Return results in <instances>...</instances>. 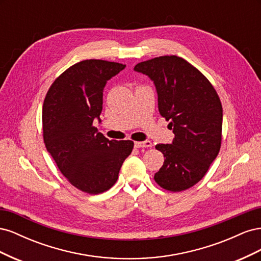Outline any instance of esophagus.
Instances as JSON below:
<instances>
[{"label": "esophagus", "mask_w": 261, "mask_h": 261, "mask_svg": "<svg viewBox=\"0 0 261 261\" xmlns=\"http://www.w3.org/2000/svg\"><path fill=\"white\" fill-rule=\"evenodd\" d=\"M152 144L151 141L145 140V141H135V148H147V147H151Z\"/></svg>", "instance_id": "34e87169"}]
</instances>
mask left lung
Listing matches in <instances>:
<instances>
[{
	"label": "left lung",
	"mask_w": 261,
	"mask_h": 261,
	"mask_svg": "<svg viewBox=\"0 0 261 261\" xmlns=\"http://www.w3.org/2000/svg\"><path fill=\"white\" fill-rule=\"evenodd\" d=\"M153 81L158 107L174 133L172 144H158L165 156L154 174L165 191L191 188L206 175L222 141V105L200 70L176 55L140 62L134 68Z\"/></svg>",
	"instance_id": "obj_1"
}]
</instances>
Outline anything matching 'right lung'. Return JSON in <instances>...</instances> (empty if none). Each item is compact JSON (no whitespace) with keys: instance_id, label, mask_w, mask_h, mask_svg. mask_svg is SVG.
Here are the masks:
<instances>
[{"instance_id":"add662e5","label":"right lung","mask_w":261,"mask_h":261,"mask_svg":"<svg viewBox=\"0 0 261 261\" xmlns=\"http://www.w3.org/2000/svg\"><path fill=\"white\" fill-rule=\"evenodd\" d=\"M125 68L105 60H85L53 82L42 108L43 141L59 170L80 191L97 195L111 188L132 140H109L93 126L100 121L107 81Z\"/></svg>"}]
</instances>
